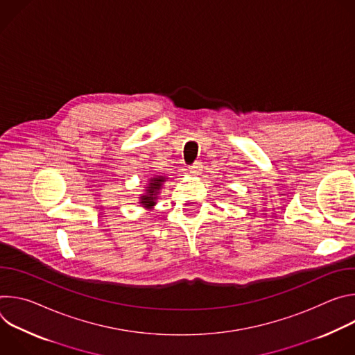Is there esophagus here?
Returning <instances> with one entry per match:
<instances>
[{"mask_svg":"<svg viewBox=\"0 0 355 355\" xmlns=\"http://www.w3.org/2000/svg\"><path fill=\"white\" fill-rule=\"evenodd\" d=\"M202 170V164L198 162V163H193L191 167H189V173L192 174H199Z\"/></svg>","mask_w":355,"mask_h":355,"instance_id":"obj_1","label":"esophagus"}]
</instances>
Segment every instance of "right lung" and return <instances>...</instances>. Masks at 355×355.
<instances>
[{
	"label": "right lung",
	"mask_w": 355,
	"mask_h": 355,
	"mask_svg": "<svg viewBox=\"0 0 355 355\" xmlns=\"http://www.w3.org/2000/svg\"><path fill=\"white\" fill-rule=\"evenodd\" d=\"M164 177H157V178H151L150 180V184L147 187V192L146 195L141 196V202L140 204H143L146 208L147 207H153L155 205V199H156V195L159 193L160 188H162V184L164 182Z\"/></svg>",
	"instance_id": "add662e5"
}]
</instances>
